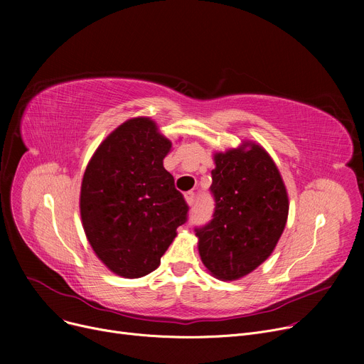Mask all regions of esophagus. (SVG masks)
<instances>
[{"label": "esophagus", "instance_id": "esophagus-1", "mask_svg": "<svg viewBox=\"0 0 364 364\" xmlns=\"http://www.w3.org/2000/svg\"><path fill=\"white\" fill-rule=\"evenodd\" d=\"M184 198H186V202H187L188 206H193V203H195V193H193V192L186 193Z\"/></svg>", "mask_w": 364, "mask_h": 364}]
</instances>
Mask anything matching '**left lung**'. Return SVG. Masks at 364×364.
I'll use <instances>...</instances> for the list:
<instances>
[{"instance_id":"8db88e82","label":"left lung","mask_w":364,"mask_h":364,"mask_svg":"<svg viewBox=\"0 0 364 364\" xmlns=\"http://www.w3.org/2000/svg\"><path fill=\"white\" fill-rule=\"evenodd\" d=\"M213 220L195 228L203 265L220 280H237L272 255L284 230L289 199L280 172L261 146L245 141L214 155Z\"/></svg>"}]
</instances>
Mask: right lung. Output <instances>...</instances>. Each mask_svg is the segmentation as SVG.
I'll list each match as a JSON object with an SVG mask.
<instances>
[{
	"label": "right lung",
	"mask_w": 364,
	"mask_h": 364,
	"mask_svg": "<svg viewBox=\"0 0 364 364\" xmlns=\"http://www.w3.org/2000/svg\"><path fill=\"white\" fill-rule=\"evenodd\" d=\"M171 146L150 118H132L109 134L87 165L84 232L114 274L137 279L156 270L187 221L188 206L164 168Z\"/></svg>",
	"instance_id": "1"
}]
</instances>
